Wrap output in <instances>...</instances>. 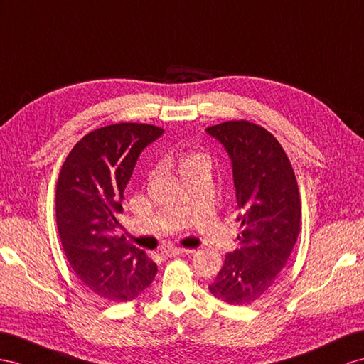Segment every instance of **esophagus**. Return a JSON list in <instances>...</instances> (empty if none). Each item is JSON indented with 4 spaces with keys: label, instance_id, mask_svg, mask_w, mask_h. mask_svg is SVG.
Listing matches in <instances>:
<instances>
[{
    "label": "esophagus",
    "instance_id": "obj_1",
    "mask_svg": "<svg viewBox=\"0 0 364 364\" xmlns=\"http://www.w3.org/2000/svg\"><path fill=\"white\" fill-rule=\"evenodd\" d=\"M192 249H181V247H166L161 250L163 257H176V255H183V254H192Z\"/></svg>",
    "mask_w": 364,
    "mask_h": 364
}]
</instances>
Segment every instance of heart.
Segmentation results:
<instances>
[{
	"instance_id": "heart-1",
	"label": "heart",
	"mask_w": 364,
	"mask_h": 364,
	"mask_svg": "<svg viewBox=\"0 0 364 364\" xmlns=\"http://www.w3.org/2000/svg\"><path fill=\"white\" fill-rule=\"evenodd\" d=\"M195 158H198V156H191V158H188V160H186L184 163H188V161H191V160H195ZM184 163H183V164H184Z\"/></svg>"
}]
</instances>
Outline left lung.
<instances>
[{"label": "left lung", "mask_w": 364, "mask_h": 364, "mask_svg": "<svg viewBox=\"0 0 364 364\" xmlns=\"http://www.w3.org/2000/svg\"><path fill=\"white\" fill-rule=\"evenodd\" d=\"M206 132L226 149L240 209V247L225 258L210 294L250 304L272 287L300 234L301 203L291 161L277 138L249 121H226Z\"/></svg>", "instance_id": "obj_1"}]
</instances>
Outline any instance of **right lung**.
Instances as JSON below:
<instances>
[{"mask_svg":"<svg viewBox=\"0 0 364 364\" xmlns=\"http://www.w3.org/2000/svg\"><path fill=\"white\" fill-rule=\"evenodd\" d=\"M152 124L118 123L82 136L57 183V226L73 272L93 294L130 301L151 286L156 264L115 235L121 201L139 154L163 135Z\"/></svg>","mask_w":364,"mask_h":364,"instance_id":"right-lung-1","label":"right lung"}]
</instances>
